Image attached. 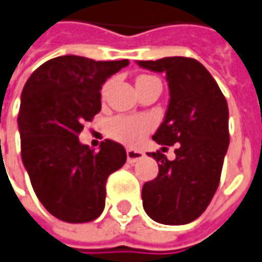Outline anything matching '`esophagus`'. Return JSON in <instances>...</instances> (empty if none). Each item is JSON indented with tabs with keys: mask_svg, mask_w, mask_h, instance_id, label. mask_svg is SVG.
Masks as SVG:
<instances>
[{
	"mask_svg": "<svg viewBox=\"0 0 262 262\" xmlns=\"http://www.w3.org/2000/svg\"><path fill=\"white\" fill-rule=\"evenodd\" d=\"M143 157H144V153L140 151V150H133V148H128L126 150V159H128L129 163H136V162H138Z\"/></svg>",
	"mask_w": 262,
	"mask_h": 262,
	"instance_id": "obj_1",
	"label": "esophagus"
}]
</instances>
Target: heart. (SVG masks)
<instances>
[{"instance_id":"1","label":"heart","mask_w":262,"mask_h":262,"mask_svg":"<svg viewBox=\"0 0 262 262\" xmlns=\"http://www.w3.org/2000/svg\"><path fill=\"white\" fill-rule=\"evenodd\" d=\"M151 126V121L144 116H115L109 122V133L116 140L136 146L143 141Z\"/></svg>"}]
</instances>
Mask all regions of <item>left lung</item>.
<instances>
[{"instance_id": "1", "label": "left lung", "mask_w": 262, "mask_h": 262, "mask_svg": "<svg viewBox=\"0 0 262 262\" xmlns=\"http://www.w3.org/2000/svg\"><path fill=\"white\" fill-rule=\"evenodd\" d=\"M163 73L169 103L153 140L163 146L179 144L175 160L162 153L156 159L159 175L143 185V207L157 223L179 226L204 213L216 192L229 147V109L216 80L196 59L167 56L137 61Z\"/></svg>"}]
</instances>
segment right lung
I'll use <instances>...</instances> for the list:
<instances>
[{
	"label": "right lung",
	"mask_w": 262,
	"mask_h": 262,
	"mask_svg": "<svg viewBox=\"0 0 262 262\" xmlns=\"http://www.w3.org/2000/svg\"><path fill=\"white\" fill-rule=\"evenodd\" d=\"M129 64L78 55L52 58L26 81L18 112L21 160L36 196L68 223H86L105 208L106 179L126 162L119 143L106 140L99 151L81 144L83 124L100 112V90Z\"/></svg>",
	"instance_id": "right-lung-1"
}]
</instances>
